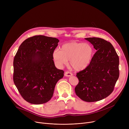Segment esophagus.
Listing matches in <instances>:
<instances>
[{"label": "esophagus", "instance_id": "obj_1", "mask_svg": "<svg viewBox=\"0 0 129 129\" xmlns=\"http://www.w3.org/2000/svg\"><path fill=\"white\" fill-rule=\"evenodd\" d=\"M65 76H67V77H70V76H73V74L72 73H71V72H66L65 73Z\"/></svg>", "mask_w": 129, "mask_h": 129}]
</instances>
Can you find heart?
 I'll return each instance as SVG.
<instances>
[{
  "mask_svg": "<svg viewBox=\"0 0 129 129\" xmlns=\"http://www.w3.org/2000/svg\"><path fill=\"white\" fill-rule=\"evenodd\" d=\"M94 50L88 43L73 42L62 45L61 50L53 52V57L59 67L68 63L76 71H82L89 65L93 58Z\"/></svg>",
  "mask_w": 129,
  "mask_h": 129,
  "instance_id": "b5f03b06",
  "label": "heart"
}]
</instances>
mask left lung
<instances>
[{
	"label": "left lung",
	"instance_id": "8db88e82",
	"mask_svg": "<svg viewBox=\"0 0 129 129\" xmlns=\"http://www.w3.org/2000/svg\"><path fill=\"white\" fill-rule=\"evenodd\" d=\"M97 50L89 65L77 73L76 95L86 102L102 100L112 93L119 76V58L113 45L99 38H87Z\"/></svg>",
	"mask_w": 129,
	"mask_h": 129
}]
</instances>
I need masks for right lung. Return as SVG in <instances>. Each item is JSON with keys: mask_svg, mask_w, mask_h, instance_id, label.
<instances>
[{"mask_svg": "<svg viewBox=\"0 0 129 129\" xmlns=\"http://www.w3.org/2000/svg\"><path fill=\"white\" fill-rule=\"evenodd\" d=\"M59 40L44 36L29 38L20 45L13 59V82L22 97L32 104L47 103L64 72L57 69L53 52Z\"/></svg>", "mask_w": 129, "mask_h": 129, "instance_id": "add662e5", "label": "right lung"}]
</instances>
